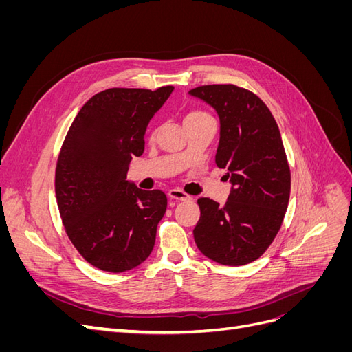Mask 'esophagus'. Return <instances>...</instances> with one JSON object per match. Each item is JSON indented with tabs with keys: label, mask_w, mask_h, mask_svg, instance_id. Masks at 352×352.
I'll list each match as a JSON object with an SVG mask.
<instances>
[{
	"label": "esophagus",
	"mask_w": 352,
	"mask_h": 352,
	"mask_svg": "<svg viewBox=\"0 0 352 352\" xmlns=\"http://www.w3.org/2000/svg\"><path fill=\"white\" fill-rule=\"evenodd\" d=\"M167 195H168V198L176 199V201H188V199H190V197L188 194H185L184 190H180V189H170Z\"/></svg>",
	"instance_id": "34e87169"
}]
</instances>
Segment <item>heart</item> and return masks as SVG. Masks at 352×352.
Wrapping results in <instances>:
<instances>
[{
    "label": "heart",
    "instance_id": "obj_1",
    "mask_svg": "<svg viewBox=\"0 0 352 352\" xmlns=\"http://www.w3.org/2000/svg\"><path fill=\"white\" fill-rule=\"evenodd\" d=\"M204 116H208V114L204 113V111H199V110H192V111H189V113L185 116V123L197 120V119H199V117H204Z\"/></svg>",
    "mask_w": 352,
    "mask_h": 352
}]
</instances>
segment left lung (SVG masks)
I'll use <instances>...</instances> for the list:
<instances>
[{"instance_id": "obj_1", "label": "left lung", "mask_w": 352, "mask_h": 352, "mask_svg": "<svg viewBox=\"0 0 352 352\" xmlns=\"http://www.w3.org/2000/svg\"><path fill=\"white\" fill-rule=\"evenodd\" d=\"M189 94L219 114L216 164L232 184L225 206L198 199L195 243L219 264H248L270 247L289 202L291 170L278 123L257 95L236 85H204Z\"/></svg>"}]
</instances>
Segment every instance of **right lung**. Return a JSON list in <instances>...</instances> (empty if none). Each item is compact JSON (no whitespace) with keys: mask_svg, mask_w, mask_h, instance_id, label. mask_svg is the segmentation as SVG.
Masks as SVG:
<instances>
[{"mask_svg":"<svg viewBox=\"0 0 352 352\" xmlns=\"http://www.w3.org/2000/svg\"><path fill=\"white\" fill-rule=\"evenodd\" d=\"M111 88L83 105L63 142L56 168V197L66 233L94 267L127 272L154 248L167 197L144 190L127 177L145 148L153 116L173 92Z\"/></svg>","mask_w":352,"mask_h":352,"instance_id":"add662e5","label":"right lung"}]
</instances>
